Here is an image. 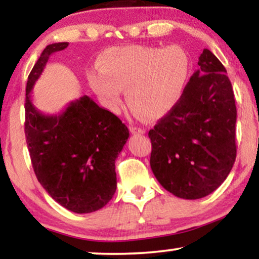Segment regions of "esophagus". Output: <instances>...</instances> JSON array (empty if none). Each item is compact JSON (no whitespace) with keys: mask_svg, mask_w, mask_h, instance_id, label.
I'll return each instance as SVG.
<instances>
[{"mask_svg":"<svg viewBox=\"0 0 259 259\" xmlns=\"http://www.w3.org/2000/svg\"><path fill=\"white\" fill-rule=\"evenodd\" d=\"M130 132L133 134H145V129L143 127H139V126H130Z\"/></svg>","mask_w":259,"mask_h":259,"instance_id":"34e87169","label":"esophagus"}]
</instances>
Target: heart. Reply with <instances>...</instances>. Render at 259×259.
I'll return each mask as SVG.
<instances>
[{
	"instance_id": "1",
	"label": "heart",
	"mask_w": 259,
	"mask_h": 259,
	"mask_svg": "<svg viewBox=\"0 0 259 259\" xmlns=\"http://www.w3.org/2000/svg\"><path fill=\"white\" fill-rule=\"evenodd\" d=\"M189 73L190 61L182 48L129 45L104 51L99 70H91L88 81L110 110L119 109L125 90L133 112L155 119L181 99Z\"/></svg>"
}]
</instances>
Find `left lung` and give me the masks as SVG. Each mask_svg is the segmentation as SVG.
<instances>
[{
  "mask_svg": "<svg viewBox=\"0 0 259 259\" xmlns=\"http://www.w3.org/2000/svg\"><path fill=\"white\" fill-rule=\"evenodd\" d=\"M227 71L204 49L178 103L149 130L150 167L179 198L198 199L215 191L237 156V107Z\"/></svg>",
  "mask_w": 259,
  "mask_h": 259,
  "instance_id": "1",
  "label": "left lung"
}]
</instances>
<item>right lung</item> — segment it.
Wrapping results in <instances>:
<instances>
[{
	"instance_id": "obj_1",
	"label": "right lung",
	"mask_w": 259,
	"mask_h": 259,
	"mask_svg": "<svg viewBox=\"0 0 259 259\" xmlns=\"http://www.w3.org/2000/svg\"><path fill=\"white\" fill-rule=\"evenodd\" d=\"M68 42L48 45L28 75L25 135L38 182L68 210L87 214L110 202L117 189L114 162L129 137L116 114L90 97L70 101L58 114H45L31 92L52 54Z\"/></svg>"
}]
</instances>
